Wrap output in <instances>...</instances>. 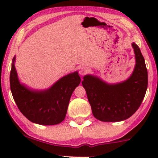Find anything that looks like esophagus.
Wrapping results in <instances>:
<instances>
[{"instance_id": "esophagus-1", "label": "esophagus", "mask_w": 158, "mask_h": 158, "mask_svg": "<svg viewBox=\"0 0 158 158\" xmlns=\"http://www.w3.org/2000/svg\"><path fill=\"white\" fill-rule=\"evenodd\" d=\"M88 71H89V69H88V68H87V67H85V66L81 67V68H79V73L81 76L85 75V74L88 73Z\"/></svg>"}]
</instances>
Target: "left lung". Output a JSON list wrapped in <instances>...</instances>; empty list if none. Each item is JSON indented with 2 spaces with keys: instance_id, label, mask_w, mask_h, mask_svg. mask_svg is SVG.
<instances>
[{
  "instance_id": "8db88e82",
  "label": "left lung",
  "mask_w": 158,
  "mask_h": 158,
  "mask_svg": "<svg viewBox=\"0 0 158 158\" xmlns=\"http://www.w3.org/2000/svg\"><path fill=\"white\" fill-rule=\"evenodd\" d=\"M135 57L133 72L126 80L110 84L97 76L87 74L82 86L96 119L102 122H119L137 111L148 87V72L139 47L131 44Z\"/></svg>"
}]
</instances>
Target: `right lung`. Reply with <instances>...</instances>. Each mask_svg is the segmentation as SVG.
I'll return each instance as SVG.
<instances>
[{
	"instance_id": "obj_1",
	"label": "right lung",
	"mask_w": 158,
	"mask_h": 158,
	"mask_svg": "<svg viewBox=\"0 0 158 158\" xmlns=\"http://www.w3.org/2000/svg\"><path fill=\"white\" fill-rule=\"evenodd\" d=\"M15 56L10 81L12 97L20 111L36 124L52 126L62 122L72 94L80 84L78 71L61 77L47 89H32L20 81L15 66Z\"/></svg>"
}]
</instances>
